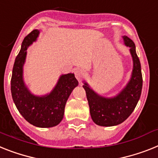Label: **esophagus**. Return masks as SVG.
<instances>
[{"label":"esophagus","instance_id":"esophagus-1","mask_svg":"<svg viewBox=\"0 0 158 158\" xmlns=\"http://www.w3.org/2000/svg\"><path fill=\"white\" fill-rule=\"evenodd\" d=\"M75 78L77 79V80L80 82L86 75V71L82 68L77 69L75 72Z\"/></svg>","mask_w":158,"mask_h":158}]
</instances>
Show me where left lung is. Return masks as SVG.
I'll return each instance as SVG.
<instances>
[{
	"instance_id": "left-lung-1",
	"label": "left lung",
	"mask_w": 158,
	"mask_h": 158,
	"mask_svg": "<svg viewBox=\"0 0 158 158\" xmlns=\"http://www.w3.org/2000/svg\"><path fill=\"white\" fill-rule=\"evenodd\" d=\"M124 45L129 48L132 59L131 78L121 91L112 97H105L96 93L89 84L83 81V87L87 95L90 114L95 124L110 127L121 124L136 108L142 90V75L134 42L127 36H122Z\"/></svg>"
}]
</instances>
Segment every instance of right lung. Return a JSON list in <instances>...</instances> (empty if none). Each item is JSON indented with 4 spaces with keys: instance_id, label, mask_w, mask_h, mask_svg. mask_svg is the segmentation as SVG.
Returning <instances> with one entry per match:
<instances>
[{
    "instance_id": "obj_1",
    "label": "right lung",
    "mask_w": 158,
    "mask_h": 158,
    "mask_svg": "<svg viewBox=\"0 0 158 158\" xmlns=\"http://www.w3.org/2000/svg\"><path fill=\"white\" fill-rule=\"evenodd\" d=\"M39 34L40 30H34L24 38L13 68L11 93L18 110L30 124L38 128H51L58 125L63 119L66 103L79 82L74 73H68L60 75L50 93L37 95L30 91L24 81L23 67L26 50L36 42Z\"/></svg>"
}]
</instances>
